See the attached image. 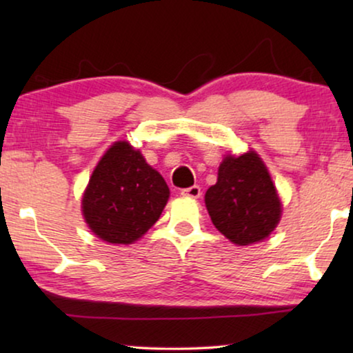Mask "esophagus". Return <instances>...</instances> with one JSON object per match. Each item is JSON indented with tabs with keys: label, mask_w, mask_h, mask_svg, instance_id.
<instances>
[{
	"label": "esophagus",
	"mask_w": 353,
	"mask_h": 353,
	"mask_svg": "<svg viewBox=\"0 0 353 353\" xmlns=\"http://www.w3.org/2000/svg\"><path fill=\"white\" fill-rule=\"evenodd\" d=\"M181 196L192 197V199H197V197L201 196V188H199V186L186 188V190H181Z\"/></svg>",
	"instance_id": "1"
}]
</instances>
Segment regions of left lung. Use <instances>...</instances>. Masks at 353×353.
I'll list each match as a JSON object with an SVG mask.
<instances>
[{
  "mask_svg": "<svg viewBox=\"0 0 353 353\" xmlns=\"http://www.w3.org/2000/svg\"><path fill=\"white\" fill-rule=\"evenodd\" d=\"M205 207L215 228L238 245L268 238L281 219L276 188L254 151L223 159L216 183L205 192Z\"/></svg>",
  "mask_w": 353,
  "mask_h": 353,
  "instance_id": "8db88e82",
  "label": "left lung"
}]
</instances>
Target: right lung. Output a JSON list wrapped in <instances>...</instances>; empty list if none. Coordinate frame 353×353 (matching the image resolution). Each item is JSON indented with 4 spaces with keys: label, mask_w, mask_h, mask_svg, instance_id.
Wrapping results in <instances>:
<instances>
[{
    "label": "right lung",
    "mask_w": 353,
    "mask_h": 353,
    "mask_svg": "<svg viewBox=\"0 0 353 353\" xmlns=\"http://www.w3.org/2000/svg\"><path fill=\"white\" fill-rule=\"evenodd\" d=\"M170 190L161 173L127 141L110 146L81 199L86 225L110 244H132L161 216Z\"/></svg>",
    "instance_id": "1"
}]
</instances>
